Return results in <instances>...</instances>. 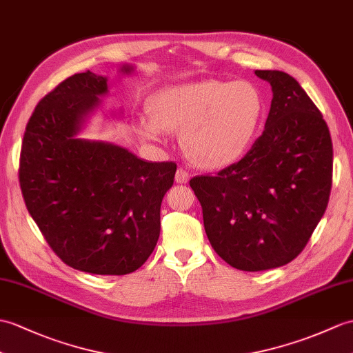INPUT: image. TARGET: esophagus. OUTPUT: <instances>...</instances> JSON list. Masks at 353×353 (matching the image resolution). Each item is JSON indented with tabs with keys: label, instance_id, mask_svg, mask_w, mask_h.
I'll use <instances>...</instances> for the list:
<instances>
[{
	"label": "esophagus",
	"instance_id": "34e87169",
	"mask_svg": "<svg viewBox=\"0 0 353 353\" xmlns=\"http://www.w3.org/2000/svg\"><path fill=\"white\" fill-rule=\"evenodd\" d=\"M190 179H191V174L188 173L186 170L179 168L176 171V182L177 183H188V182H190Z\"/></svg>",
	"mask_w": 353,
	"mask_h": 353
}]
</instances>
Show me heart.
Wrapping results in <instances>:
<instances>
[{
	"label": "heart",
	"instance_id": "1",
	"mask_svg": "<svg viewBox=\"0 0 353 353\" xmlns=\"http://www.w3.org/2000/svg\"><path fill=\"white\" fill-rule=\"evenodd\" d=\"M149 119L135 121L137 132L161 141L163 132L179 134L185 154L195 165L221 170L239 162L251 149L263 116L259 90L245 81L173 85L147 105Z\"/></svg>",
	"mask_w": 353,
	"mask_h": 353
}]
</instances>
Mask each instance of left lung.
<instances>
[{"mask_svg": "<svg viewBox=\"0 0 353 353\" xmlns=\"http://www.w3.org/2000/svg\"><path fill=\"white\" fill-rule=\"evenodd\" d=\"M256 75L272 87L263 134L239 162L190 182L212 248L248 272L299 256L325 214L332 185V143L321 111L289 73Z\"/></svg>", "mask_w": 353, "mask_h": 353, "instance_id": "obj_1", "label": "left lung"}]
</instances>
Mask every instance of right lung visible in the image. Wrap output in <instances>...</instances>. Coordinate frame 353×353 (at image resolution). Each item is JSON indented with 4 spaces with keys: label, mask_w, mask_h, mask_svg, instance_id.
Returning <instances> with one entry per match:
<instances>
[{
    "label": "right lung",
    "mask_w": 353,
    "mask_h": 353,
    "mask_svg": "<svg viewBox=\"0 0 353 353\" xmlns=\"http://www.w3.org/2000/svg\"><path fill=\"white\" fill-rule=\"evenodd\" d=\"M106 81L90 70L75 73L37 103L23 134L19 183L31 218L65 265L126 275L157 247L161 203L177 165L77 137L108 93Z\"/></svg>",
    "instance_id": "1"
}]
</instances>
